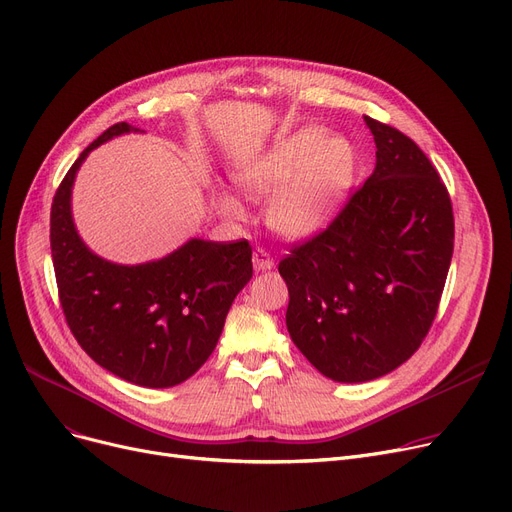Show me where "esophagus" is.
I'll return each mask as SVG.
<instances>
[{"label":"esophagus","mask_w":512,"mask_h":512,"mask_svg":"<svg viewBox=\"0 0 512 512\" xmlns=\"http://www.w3.org/2000/svg\"><path fill=\"white\" fill-rule=\"evenodd\" d=\"M253 265L257 272H265V270H272L274 267V257L267 253L263 247H257L253 251Z\"/></svg>","instance_id":"esophagus-1"}]
</instances>
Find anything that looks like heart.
<instances>
[{"mask_svg":"<svg viewBox=\"0 0 512 512\" xmlns=\"http://www.w3.org/2000/svg\"><path fill=\"white\" fill-rule=\"evenodd\" d=\"M355 153L348 141L328 137V130L305 126L286 134L253 164L236 174L251 199H267V224L282 236L305 238L324 226L353 180ZM218 207L226 218L240 220L245 209L232 197L220 195Z\"/></svg>","mask_w":512,"mask_h":512,"instance_id":"1","label":"heart"}]
</instances>
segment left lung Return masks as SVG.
<instances>
[{"mask_svg": "<svg viewBox=\"0 0 512 512\" xmlns=\"http://www.w3.org/2000/svg\"><path fill=\"white\" fill-rule=\"evenodd\" d=\"M365 122L378 147L373 174L278 265L292 342L344 384L411 359L436 319L454 249L452 203L432 161L405 132Z\"/></svg>", "mask_w": 512, "mask_h": 512, "instance_id": "obj_1", "label": "left lung"}]
</instances>
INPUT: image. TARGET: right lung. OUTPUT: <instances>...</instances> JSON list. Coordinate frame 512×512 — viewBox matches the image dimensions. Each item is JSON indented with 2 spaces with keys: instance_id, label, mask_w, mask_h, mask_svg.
I'll return each mask as SVG.
<instances>
[{
  "instance_id": "right-lung-1",
  "label": "right lung",
  "mask_w": 512,
  "mask_h": 512,
  "mask_svg": "<svg viewBox=\"0 0 512 512\" xmlns=\"http://www.w3.org/2000/svg\"><path fill=\"white\" fill-rule=\"evenodd\" d=\"M130 130L139 128L126 122L107 128L60 182L49 218L53 272L66 324L97 365L130 384L170 388L213 353L234 297L253 276V251L245 238H193L143 265L93 255L74 230L72 182L91 149Z\"/></svg>"
}]
</instances>
